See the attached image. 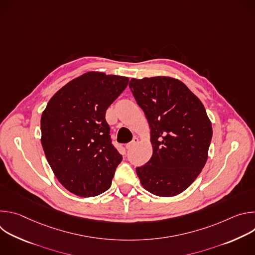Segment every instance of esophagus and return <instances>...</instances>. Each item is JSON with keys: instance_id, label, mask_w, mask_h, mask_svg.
<instances>
[{"instance_id": "1", "label": "esophagus", "mask_w": 255, "mask_h": 255, "mask_svg": "<svg viewBox=\"0 0 255 255\" xmlns=\"http://www.w3.org/2000/svg\"><path fill=\"white\" fill-rule=\"evenodd\" d=\"M137 142H138V138H137V137H133L132 141L126 145V148H127L128 150H130L132 147L135 146V144H137Z\"/></svg>"}]
</instances>
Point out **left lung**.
I'll return each instance as SVG.
<instances>
[{
  "label": "left lung",
  "instance_id": "1",
  "mask_svg": "<svg viewBox=\"0 0 255 255\" xmlns=\"http://www.w3.org/2000/svg\"><path fill=\"white\" fill-rule=\"evenodd\" d=\"M129 88L150 126L153 153L136 167L143 188L159 197L187 190L208 159L213 130L200 99L168 77L132 79Z\"/></svg>",
  "mask_w": 255,
  "mask_h": 255
}]
</instances>
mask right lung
Returning <instances> with one entry per match:
<instances>
[{
  "instance_id": "right-lung-1",
  "label": "right lung",
  "mask_w": 255,
  "mask_h": 255,
  "mask_svg": "<svg viewBox=\"0 0 255 255\" xmlns=\"http://www.w3.org/2000/svg\"><path fill=\"white\" fill-rule=\"evenodd\" d=\"M129 79L90 71L49 100L41 116V144L59 183L89 198L111 187L122 155L114 147L106 111Z\"/></svg>"
}]
</instances>
